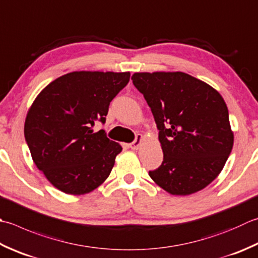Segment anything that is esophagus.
Wrapping results in <instances>:
<instances>
[{"label": "esophagus", "instance_id": "1", "mask_svg": "<svg viewBox=\"0 0 258 258\" xmlns=\"http://www.w3.org/2000/svg\"><path fill=\"white\" fill-rule=\"evenodd\" d=\"M142 140H143V135L142 134H138L136 135V138L134 140V142H132L130 144V148L132 150H138L140 148L141 143H142Z\"/></svg>", "mask_w": 258, "mask_h": 258}]
</instances>
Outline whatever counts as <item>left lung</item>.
<instances>
[{"label": "left lung", "instance_id": "1", "mask_svg": "<svg viewBox=\"0 0 258 258\" xmlns=\"http://www.w3.org/2000/svg\"><path fill=\"white\" fill-rule=\"evenodd\" d=\"M133 84L150 106L163 161L149 175L166 192L188 196L221 172L234 144L228 108L210 85L188 74L135 73Z\"/></svg>", "mask_w": 258, "mask_h": 258}]
</instances>
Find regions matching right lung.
Segmentation results:
<instances>
[{
    "label": "right lung",
    "instance_id": "add662e5",
    "mask_svg": "<svg viewBox=\"0 0 258 258\" xmlns=\"http://www.w3.org/2000/svg\"><path fill=\"white\" fill-rule=\"evenodd\" d=\"M130 73L74 72L53 80L30 107L24 136L37 168L55 188L85 195L108 178L122 146L96 122L130 82Z\"/></svg>",
    "mask_w": 258,
    "mask_h": 258
}]
</instances>
